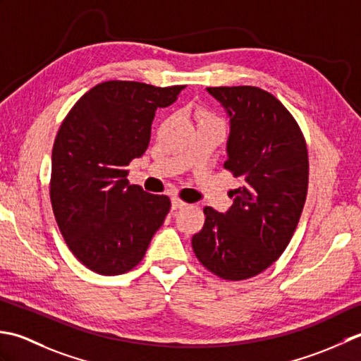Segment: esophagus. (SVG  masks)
Returning a JSON list of instances; mask_svg holds the SVG:
<instances>
[{
  "label": "esophagus",
  "mask_w": 361,
  "mask_h": 361,
  "mask_svg": "<svg viewBox=\"0 0 361 361\" xmlns=\"http://www.w3.org/2000/svg\"><path fill=\"white\" fill-rule=\"evenodd\" d=\"M171 205H173V210H178V209L183 207V205H187V202L182 201L180 197H173V200H171Z\"/></svg>",
  "instance_id": "obj_1"
}]
</instances>
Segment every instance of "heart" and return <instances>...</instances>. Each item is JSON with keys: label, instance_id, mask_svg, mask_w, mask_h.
Masks as SVG:
<instances>
[{"label": "heart", "instance_id": "b5f03b06", "mask_svg": "<svg viewBox=\"0 0 361 361\" xmlns=\"http://www.w3.org/2000/svg\"><path fill=\"white\" fill-rule=\"evenodd\" d=\"M197 116H200V120H209V121H219L223 123L221 120L218 118V116L215 114L209 112V110H200V114H197Z\"/></svg>", "mask_w": 361, "mask_h": 361}]
</instances>
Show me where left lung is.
Listing matches in <instances>:
<instances>
[{"label": "left lung", "instance_id": "1", "mask_svg": "<svg viewBox=\"0 0 361 361\" xmlns=\"http://www.w3.org/2000/svg\"><path fill=\"white\" fill-rule=\"evenodd\" d=\"M231 116L224 168L243 185L226 213L204 209L191 246L205 269L245 281L271 267L296 231L308 190V151L298 121L274 94L252 85L207 87Z\"/></svg>", "mask_w": 361, "mask_h": 361}]
</instances>
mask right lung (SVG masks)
I'll return each mask as SVG.
<instances>
[{
    "mask_svg": "<svg viewBox=\"0 0 361 361\" xmlns=\"http://www.w3.org/2000/svg\"><path fill=\"white\" fill-rule=\"evenodd\" d=\"M183 88L106 80L78 99L57 130L51 205L68 249L94 273L134 269L171 209L170 197L129 185L126 176L148 148L156 110Z\"/></svg>",
    "mask_w": 361,
    "mask_h": 361,
    "instance_id": "1",
    "label": "right lung"
}]
</instances>
